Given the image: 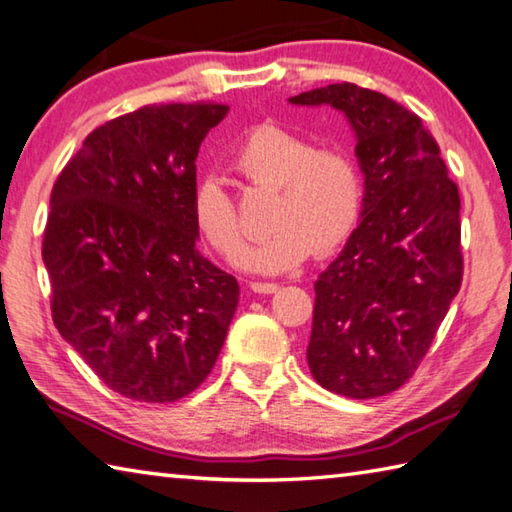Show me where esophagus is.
Listing matches in <instances>:
<instances>
[{
	"label": "esophagus",
	"instance_id": "obj_1",
	"mask_svg": "<svg viewBox=\"0 0 512 512\" xmlns=\"http://www.w3.org/2000/svg\"><path fill=\"white\" fill-rule=\"evenodd\" d=\"M249 289L256 291V294H274L280 287L276 283H249Z\"/></svg>",
	"mask_w": 512,
	"mask_h": 512
}]
</instances>
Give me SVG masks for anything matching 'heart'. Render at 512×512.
Instances as JSON below:
<instances>
[{"label":"heart","instance_id":"b5f03b06","mask_svg":"<svg viewBox=\"0 0 512 512\" xmlns=\"http://www.w3.org/2000/svg\"><path fill=\"white\" fill-rule=\"evenodd\" d=\"M232 170L252 185L276 187L269 232L243 249L236 263L258 274H280L298 267L311 252L329 254L358 227L364 181L362 170L340 143L314 145L305 134L283 125L260 123L232 152ZM194 227L223 258L243 245L236 201L218 174L205 172L192 185Z\"/></svg>","mask_w":512,"mask_h":512}]
</instances>
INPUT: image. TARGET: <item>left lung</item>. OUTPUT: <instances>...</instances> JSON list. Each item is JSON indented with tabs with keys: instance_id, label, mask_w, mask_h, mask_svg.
Listing matches in <instances>:
<instances>
[{
	"instance_id": "obj_1",
	"label": "left lung",
	"mask_w": 512,
	"mask_h": 512,
	"mask_svg": "<svg viewBox=\"0 0 512 512\" xmlns=\"http://www.w3.org/2000/svg\"><path fill=\"white\" fill-rule=\"evenodd\" d=\"M289 101L347 114L364 172L362 221L316 280L309 369L327 391L380 398L420 367L462 287L460 192L422 119L382 92L344 81Z\"/></svg>"
}]
</instances>
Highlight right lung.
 Wrapping results in <instances>:
<instances>
[{"label": "right lung", "mask_w": 512, "mask_h": 512, "mask_svg": "<svg viewBox=\"0 0 512 512\" xmlns=\"http://www.w3.org/2000/svg\"><path fill=\"white\" fill-rule=\"evenodd\" d=\"M223 103H154L92 130L57 176L44 229L55 327L99 380L137 402L201 387L238 283L196 249V156Z\"/></svg>", "instance_id": "1"}]
</instances>
